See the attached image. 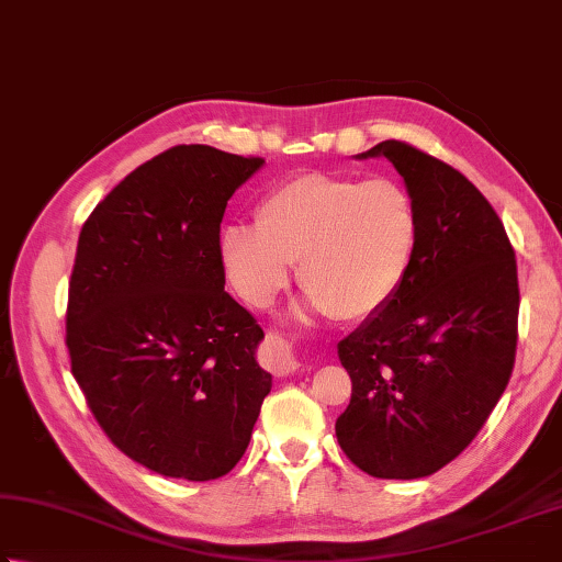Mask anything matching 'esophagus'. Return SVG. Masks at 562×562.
<instances>
[{
	"label": "esophagus",
	"instance_id": "obj_1",
	"mask_svg": "<svg viewBox=\"0 0 562 562\" xmlns=\"http://www.w3.org/2000/svg\"><path fill=\"white\" fill-rule=\"evenodd\" d=\"M260 362L262 368L270 370L272 375H290L296 368H300V362H296L294 353H292V346L278 334H270L266 338V344L260 348Z\"/></svg>",
	"mask_w": 562,
	"mask_h": 562
}]
</instances>
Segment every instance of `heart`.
<instances>
[{"mask_svg": "<svg viewBox=\"0 0 562 562\" xmlns=\"http://www.w3.org/2000/svg\"><path fill=\"white\" fill-rule=\"evenodd\" d=\"M419 234V212L402 182L312 172L262 196L256 228L226 226L218 256L231 288L250 306L272 304L296 266L314 310L360 322L400 292Z\"/></svg>", "mask_w": 562, "mask_h": 562, "instance_id": "obj_1", "label": "heart"}]
</instances>
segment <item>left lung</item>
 Segmentation results:
<instances>
[{
  "mask_svg": "<svg viewBox=\"0 0 562 562\" xmlns=\"http://www.w3.org/2000/svg\"><path fill=\"white\" fill-rule=\"evenodd\" d=\"M387 158L422 222L400 292L338 344L353 392L336 436L350 463L416 480L456 460L507 390L516 356L519 278L507 231L463 172L404 140Z\"/></svg>",
  "mask_w": 562,
  "mask_h": 562,
  "instance_id": "1",
  "label": "left lung"
}]
</instances>
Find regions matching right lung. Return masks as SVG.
<instances>
[{
  "instance_id": "add662e5",
  "label": "right lung",
  "mask_w": 562,
  "mask_h": 562,
  "mask_svg": "<svg viewBox=\"0 0 562 562\" xmlns=\"http://www.w3.org/2000/svg\"><path fill=\"white\" fill-rule=\"evenodd\" d=\"M262 158L175 146L126 175L77 240L65 314L72 375L121 453L165 477H224L272 375L226 284V204Z\"/></svg>"
}]
</instances>
